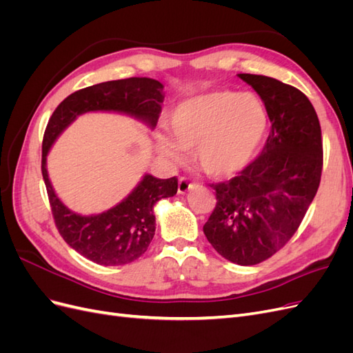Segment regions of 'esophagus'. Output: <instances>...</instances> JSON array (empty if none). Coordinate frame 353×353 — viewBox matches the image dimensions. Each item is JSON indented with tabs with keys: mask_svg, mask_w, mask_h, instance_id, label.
<instances>
[{
	"mask_svg": "<svg viewBox=\"0 0 353 353\" xmlns=\"http://www.w3.org/2000/svg\"><path fill=\"white\" fill-rule=\"evenodd\" d=\"M194 187L193 183H190V181L187 178H181L178 181V193L179 194H187L188 191Z\"/></svg>",
	"mask_w": 353,
	"mask_h": 353,
	"instance_id": "obj_1",
	"label": "esophagus"
}]
</instances>
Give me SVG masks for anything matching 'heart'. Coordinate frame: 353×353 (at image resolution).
I'll use <instances>...</instances> for the list:
<instances>
[{"label":"heart","instance_id":"b5f03b06","mask_svg":"<svg viewBox=\"0 0 353 353\" xmlns=\"http://www.w3.org/2000/svg\"><path fill=\"white\" fill-rule=\"evenodd\" d=\"M268 128V112L256 95L209 91L170 110L166 137L157 135L156 148L172 162H179L181 150H194L196 163L208 176L228 179L252 165Z\"/></svg>","mask_w":353,"mask_h":353}]
</instances>
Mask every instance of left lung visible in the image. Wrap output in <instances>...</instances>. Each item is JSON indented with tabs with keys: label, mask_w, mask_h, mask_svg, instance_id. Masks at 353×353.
I'll list each match as a JSON object with an SVG mask.
<instances>
[{
	"label": "left lung",
	"mask_w": 353,
	"mask_h": 353,
	"mask_svg": "<svg viewBox=\"0 0 353 353\" xmlns=\"http://www.w3.org/2000/svg\"><path fill=\"white\" fill-rule=\"evenodd\" d=\"M239 78L258 92L271 122L262 153L228 183L203 227L222 258L249 266L271 258L301 225L321 181V126L303 92L262 74Z\"/></svg>",
	"instance_id": "obj_1"
}]
</instances>
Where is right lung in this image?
<instances>
[{
  "mask_svg": "<svg viewBox=\"0 0 353 353\" xmlns=\"http://www.w3.org/2000/svg\"><path fill=\"white\" fill-rule=\"evenodd\" d=\"M163 99V83L152 78L109 81L70 94L50 117L42 141V176L52 216L70 248L95 263L126 265L144 254L156 231L154 205L176 194L178 181L175 176L159 179L144 174L131 193L116 206L95 215H81L56 194L48 176L47 156L57 138L83 113H121L153 130L162 112Z\"/></svg>",
  "mask_w": 353,
  "mask_h": 353,
  "instance_id": "1",
  "label": "right lung"
}]
</instances>
